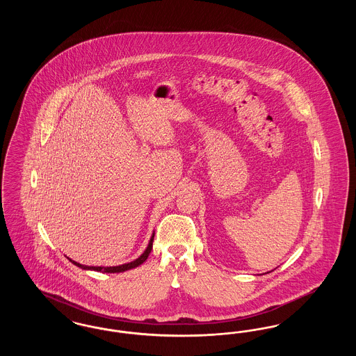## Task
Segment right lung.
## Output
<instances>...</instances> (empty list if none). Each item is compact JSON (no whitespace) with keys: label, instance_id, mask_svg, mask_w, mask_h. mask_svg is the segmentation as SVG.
I'll return each mask as SVG.
<instances>
[{"label":"right lung","instance_id":"1","mask_svg":"<svg viewBox=\"0 0 356 356\" xmlns=\"http://www.w3.org/2000/svg\"><path fill=\"white\" fill-rule=\"evenodd\" d=\"M152 245H153V236L151 237V241H149V244H148V247H147V250L144 251V254H141L138 259H136L134 261H131V263H127V264H122V266H116V267H86V266H83V264H80V263H77V261H73L72 259H69L74 266H77V267H80V268H83V270H92V271H99V272H106V273H115V272H124L128 271V270H132V268H136V267H138L140 264H143L147 259H148V256L151 254V251H152Z\"/></svg>","mask_w":356,"mask_h":356}]
</instances>
